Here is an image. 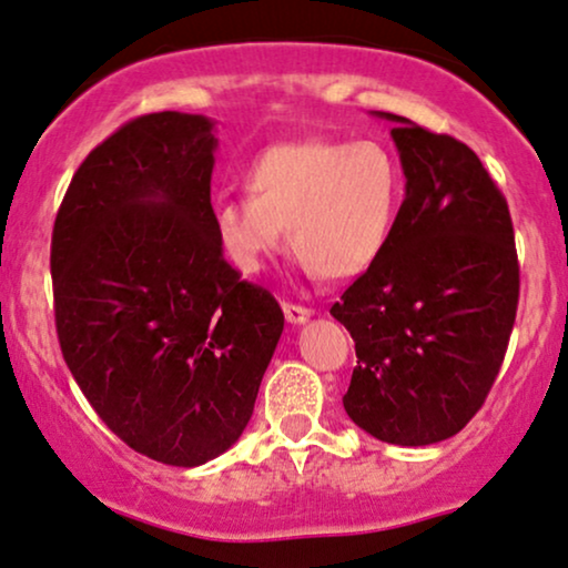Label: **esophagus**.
<instances>
[{"instance_id": "1", "label": "esophagus", "mask_w": 568, "mask_h": 568, "mask_svg": "<svg viewBox=\"0 0 568 568\" xmlns=\"http://www.w3.org/2000/svg\"><path fill=\"white\" fill-rule=\"evenodd\" d=\"M283 312H285V320H288L291 325H302L314 314L312 310H306V306H298V304H291V302L283 304Z\"/></svg>"}]
</instances>
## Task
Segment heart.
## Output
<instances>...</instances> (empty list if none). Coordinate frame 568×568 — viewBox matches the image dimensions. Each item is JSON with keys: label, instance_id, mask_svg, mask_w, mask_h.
<instances>
[{"label": "heart", "instance_id": "obj_1", "mask_svg": "<svg viewBox=\"0 0 568 568\" xmlns=\"http://www.w3.org/2000/svg\"><path fill=\"white\" fill-rule=\"evenodd\" d=\"M251 195L214 209L216 243L243 275H258L291 245L323 277H354L384 254L399 209L402 174L375 140H302L277 145L248 172Z\"/></svg>", "mask_w": 568, "mask_h": 568}]
</instances>
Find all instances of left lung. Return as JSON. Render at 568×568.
Masks as SVG:
<instances>
[{
	"instance_id": "obj_1",
	"label": "left lung",
	"mask_w": 568,
	"mask_h": 568,
	"mask_svg": "<svg viewBox=\"0 0 568 568\" xmlns=\"http://www.w3.org/2000/svg\"><path fill=\"white\" fill-rule=\"evenodd\" d=\"M375 115L394 124L407 184L384 254L331 310L357 352L344 409L375 439L426 447L460 432L500 373L518 306L514 222L468 145Z\"/></svg>"
}]
</instances>
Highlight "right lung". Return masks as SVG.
<instances>
[{
    "label": "right lung",
    "mask_w": 568,
    "mask_h": 568,
    "mask_svg": "<svg viewBox=\"0 0 568 568\" xmlns=\"http://www.w3.org/2000/svg\"><path fill=\"white\" fill-rule=\"evenodd\" d=\"M214 121H129L73 174L52 230L68 371L134 453L195 468L241 439L283 310L216 243Z\"/></svg>",
    "instance_id": "right-lung-1"
}]
</instances>
